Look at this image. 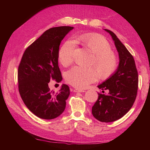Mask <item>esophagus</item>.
Segmentation results:
<instances>
[{
    "mask_svg": "<svg viewBox=\"0 0 150 150\" xmlns=\"http://www.w3.org/2000/svg\"><path fill=\"white\" fill-rule=\"evenodd\" d=\"M74 92H79V93H84L86 91L83 90V89H74L73 90Z\"/></svg>",
    "mask_w": 150,
    "mask_h": 150,
    "instance_id": "1",
    "label": "esophagus"
}]
</instances>
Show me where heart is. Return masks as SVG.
<instances>
[{
    "instance_id": "heart-1",
    "label": "heart",
    "mask_w": 150,
    "mask_h": 150,
    "mask_svg": "<svg viewBox=\"0 0 150 150\" xmlns=\"http://www.w3.org/2000/svg\"><path fill=\"white\" fill-rule=\"evenodd\" d=\"M77 40L94 54L91 65L95 66L101 78H108L113 74L117 66V59L105 38L97 34L84 33L78 35ZM74 49L75 42L72 40H67L62 45L57 55L62 65L67 66L72 62ZM98 71L94 67L74 66L66 72L65 79L76 88H84L98 79Z\"/></svg>"
}]
</instances>
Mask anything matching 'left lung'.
I'll list each match as a JSON object with an SVG mask.
<instances>
[{
  "label": "left lung",
  "instance_id": "1",
  "mask_svg": "<svg viewBox=\"0 0 150 150\" xmlns=\"http://www.w3.org/2000/svg\"><path fill=\"white\" fill-rule=\"evenodd\" d=\"M111 35L119 55V65L110 78L98 86L108 90L107 94L98 93L92 108L93 116L101 122H109L120 119L128 112L137 98L138 75L133 56L112 31L104 29ZM103 93L104 91H103Z\"/></svg>",
  "mask_w": 150,
  "mask_h": 150
}]
</instances>
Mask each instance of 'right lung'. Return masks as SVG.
Masks as SVG:
<instances>
[{
    "label": "right lung",
    "instance_id": "add662e5",
    "mask_svg": "<svg viewBox=\"0 0 150 150\" xmlns=\"http://www.w3.org/2000/svg\"><path fill=\"white\" fill-rule=\"evenodd\" d=\"M73 27L60 26L45 31L25 49L18 68L19 91L25 106L35 116L52 120L64 112L70 94L63 84L57 93L48 84L51 79L62 81L57 55L62 40Z\"/></svg>",
    "mask_w": 150,
    "mask_h": 150
}]
</instances>
